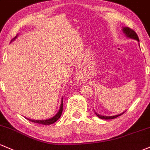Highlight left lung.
<instances>
[{
	"label": "left lung",
	"instance_id": "obj_1",
	"mask_svg": "<svg viewBox=\"0 0 150 150\" xmlns=\"http://www.w3.org/2000/svg\"><path fill=\"white\" fill-rule=\"evenodd\" d=\"M123 32L125 33V35L127 36L128 38H132V39H135L138 41V42H139V38H138L137 35V33L135 32H134V30H133L132 29L129 28H127V27H125L123 28ZM124 113V112H123ZM123 113H122V114H120V115H115V116H103V115H100L99 114H98L97 112H95V114H96L97 116L98 117L100 118V119H103V120H111V119H115V118H117V117L120 116L121 115H122Z\"/></svg>",
	"mask_w": 150,
	"mask_h": 150
}]
</instances>
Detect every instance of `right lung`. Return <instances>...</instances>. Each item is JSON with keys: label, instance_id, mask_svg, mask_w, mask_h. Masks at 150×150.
<instances>
[{"label": "right lung", "instance_id": "right-lung-1", "mask_svg": "<svg viewBox=\"0 0 150 150\" xmlns=\"http://www.w3.org/2000/svg\"><path fill=\"white\" fill-rule=\"evenodd\" d=\"M62 102H61V105H60V110H59L58 112H57V114H56V115H55V116H54L53 117L50 118V119H48V120H29V119H28V118H26V119H27L28 120L32 122L38 123V124L51 125V124H52V123L55 122H56L57 120H58L59 118L60 117V116H61V115H62Z\"/></svg>", "mask_w": 150, "mask_h": 150}]
</instances>
